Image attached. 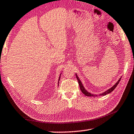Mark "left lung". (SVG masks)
<instances>
[{
    "label": "left lung",
    "instance_id": "8db88e82",
    "mask_svg": "<svg viewBox=\"0 0 134 134\" xmlns=\"http://www.w3.org/2000/svg\"><path fill=\"white\" fill-rule=\"evenodd\" d=\"M75 75H76V79L77 80V81H78V83H79V85L80 89V90H81L82 92L84 94H85L86 96H98L97 95L92 94H91V93H90L89 92H88L87 91V90L85 88V87H84L83 85H82V83L81 81H80V80L78 76H77V74H75ZM120 79H121V77H120V79L118 80V81L115 84V85L113 87H111L110 88L107 90V91H104L103 92H102V94H100L98 96H104V95H106L107 94H110V93H111L112 91H113L114 90L116 87V86H118V84H119V82L120 81Z\"/></svg>",
    "mask_w": 134,
    "mask_h": 134
}]
</instances>
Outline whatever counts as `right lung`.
I'll return each mask as SVG.
<instances>
[{
  "label": "right lung",
  "instance_id": "add662e5",
  "mask_svg": "<svg viewBox=\"0 0 134 134\" xmlns=\"http://www.w3.org/2000/svg\"><path fill=\"white\" fill-rule=\"evenodd\" d=\"M61 74H62V73L60 74L59 77V79H58V85H59V80H60V76H61Z\"/></svg>",
  "mask_w": 134,
  "mask_h": 134
}]
</instances>
